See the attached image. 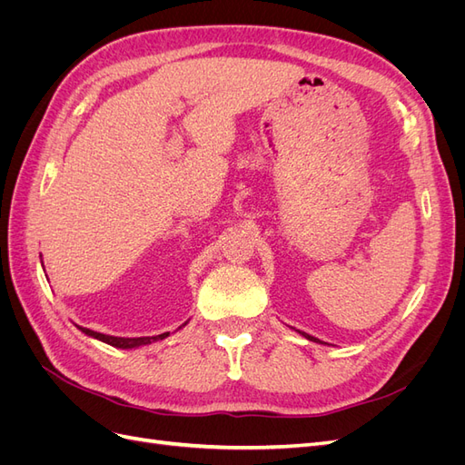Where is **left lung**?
<instances>
[{
	"label": "left lung",
	"instance_id": "8db88e82",
	"mask_svg": "<svg viewBox=\"0 0 465 465\" xmlns=\"http://www.w3.org/2000/svg\"><path fill=\"white\" fill-rule=\"evenodd\" d=\"M297 331H299V333H301L302 337H306V340H308V341H314V343H322V345H326V343H323V341H320V340H318V337H314V335H308V333H304V331H301V330H297Z\"/></svg>",
	"mask_w": 465,
	"mask_h": 465
}]
</instances>
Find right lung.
I'll return each instance as SVG.
<instances>
[{
	"mask_svg": "<svg viewBox=\"0 0 465 465\" xmlns=\"http://www.w3.org/2000/svg\"><path fill=\"white\" fill-rule=\"evenodd\" d=\"M186 323H188V322L182 323V326H180L178 330L184 328ZM77 328H79L83 333H85V335L94 337V340L103 341V343H108V345L116 347V349H137V347L151 345V343H154V341L164 340V337L171 335V331H164V333H161V335H153V337H114V335H104V333L93 331V330H89V328H81V326H77Z\"/></svg>",
	"mask_w": 465,
	"mask_h": 465,
	"instance_id": "1",
	"label": "right lung"
}]
</instances>
